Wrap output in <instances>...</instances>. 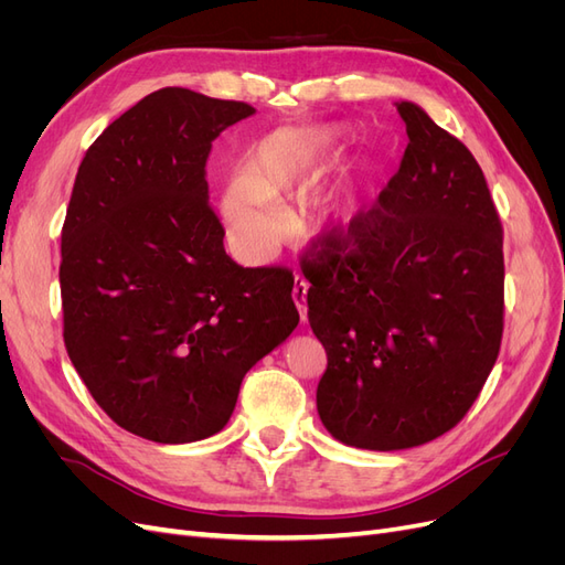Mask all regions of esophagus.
Here are the masks:
<instances>
[{"label": "esophagus", "mask_w": 565, "mask_h": 565, "mask_svg": "<svg viewBox=\"0 0 565 565\" xmlns=\"http://www.w3.org/2000/svg\"><path fill=\"white\" fill-rule=\"evenodd\" d=\"M306 292H309V285H306V280L297 278V285H295V289H292V299H295L297 309H299L301 322H306Z\"/></svg>", "instance_id": "1"}]
</instances>
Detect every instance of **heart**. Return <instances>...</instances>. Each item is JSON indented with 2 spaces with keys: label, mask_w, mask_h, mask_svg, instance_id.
<instances>
[{
  "label": "heart",
  "mask_w": 565,
  "mask_h": 565,
  "mask_svg": "<svg viewBox=\"0 0 565 565\" xmlns=\"http://www.w3.org/2000/svg\"><path fill=\"white\" fill-rule=\"evenodd\" d=\"M341 148L334 127H280L245 152L243 179L218 195V214L231 243L247 259H264L280 237L278 204L299 198L332 167ZM367 169L344 172L313 200L311 226L320 233H347L363 212Z\"/></svg>",
  "instance_id": "obj_1"
}]
</instances>
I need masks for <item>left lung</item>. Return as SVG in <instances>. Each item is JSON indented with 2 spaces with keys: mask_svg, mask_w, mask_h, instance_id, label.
<instances>
[{
  "mask_svg": "<svg viewBox=\"0 0 565 565\" xmlns=\"http://www.w3.org/2000/svg\"><path fill=\"white\" fill-rule=\"evenodd\" d=\"M407 148L370 212L309 262V322L328 353L318 415L363 450L424 446L467 415L504 328L502 224L469 148L413 100Z\"/></svg>",
  "mask_w": 565,
  "mask_h": 565,
  "instance_id": "1",
  "label": "left lung"
}]
</instances>
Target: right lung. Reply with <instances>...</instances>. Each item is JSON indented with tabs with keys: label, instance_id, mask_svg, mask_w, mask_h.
Wrapping results in <instances>:
<instances>
[{
	"label": "right lung",
	"instance_id": "obj_1",
	"mask_svg": "<svg viewBox=\"0 0 565 565\" xmlns=\"http://www.w3.org/2000/svg\"><path fill=\"white\" fill-rule=\"evenodd\" d=\"M254 113L152 92L77 169L61 233L65 349L104 413L141 438L218 434L245 374L299 322L292 273L237 266L210 207L212 141Z\"/></svg>",
	"mask_w": 565,
	"mask_h": 565
}]
</instances>
